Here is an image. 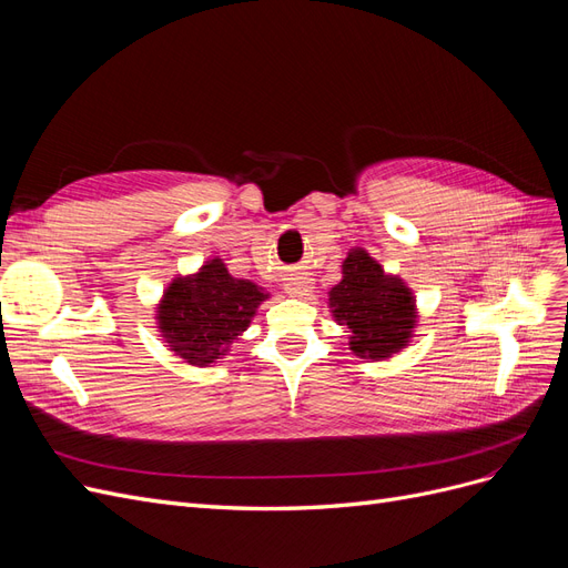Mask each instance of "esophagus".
I'll return each instance as SVG.
<instances>
[{
	"label": "esophagus",
	"instance_id": "esophagus-1",
	"mask_svg": "<svg viewBox=\"0 0 568 568\" xmlns=\"http://www.w3.org/2000/svg\"><path fill=\"white\" fill-rule=\"evenodd\" d=\"M313 288V280L311 277H301V280H294L286 284V294L291 296H307V291Z\"/></svg>",
	"mask_w": 568,
	"mask_h": 568
}]
</instances>
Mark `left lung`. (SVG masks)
Returning a JSON list of instances; mask_svg holds the SVG:
<instances>
[{
	"label": "left lung",
	"instance_id": "8db88e82",
	"mask_svg": "<svg viewBox=\"0 0 568 568\" xmlns=\"http://www.w3.org/2000/svg\"><path fill=\"white\" fill-rule=\"evenodd\" d=\"M334 317L353 332L351 351L359 357H390L407 346L415 326V298L363 248L343 261V280L329 291Z\"/></svg>",
	"mask_w": 568,
	"mask_h": 568
}]
</instances>
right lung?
I'll return each mask as SVG.
<instances>
[{"mask_svg":"<svg viewBox=\"0 0 568 568\" xmlns=\"http://www.w3.org/2000/svg\"><path fill=\"white\" fill-rule=\"evenodd\" d=\"M253 282L236 280L217 257L192 277L168 286L159 307V326L170 351L189 365H211L227 353L265 301Z\"/></svg>","mask_w":568,"mask_h":568,"instance_id":"add662e5","label":"right lung"}]
</instances>
